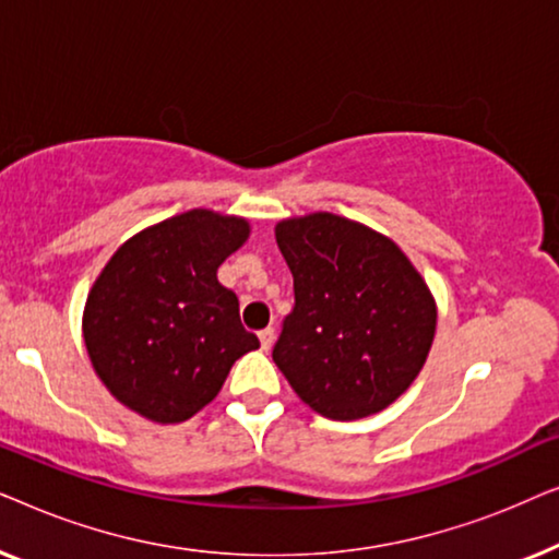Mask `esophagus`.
I'll return each mask as SVG.
<instances>
[{
	"label": "esophagus",
	"mask_w": 559,
	"mask_h": 559,
	"mask_svg": "<svg viewBox=\"0 0 559 559\" xmlns=\"http://www.w3.org/2000/svg\"><path fill=\"white\" fill-rule=\"evenodd\" d=\"M259 343H262V350H270L274 343V328H264V331H259Z\"/></svg>",
	"instance_id": "obj_1"
}]
</instances>
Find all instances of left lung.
Wrapping results in <instances>:
<instances>
[{
  "mask_svg": "<svg viewBox=\"0 0 559 559\" xmlns=\"http://www.w3.org/2000/svg\"><path fill=\"white\" fill-rule=\"evenodd\" d=\"M295 308L272 358L297 396L328 419H361L407 392L430 354L438 308L392 239L335 216L280 221Z\"/></svg>",
  "mask_w": 559,
  "mask_h": 559,
  "instance_id": "obj_1",
  "label": "left lung"
}]
</instances>
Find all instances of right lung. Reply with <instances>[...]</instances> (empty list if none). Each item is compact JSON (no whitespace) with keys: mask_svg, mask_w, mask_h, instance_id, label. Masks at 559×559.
Instances as JSON below:
<instances>
[{"mask_svg":"<svg viewBox=\"0 0 559 559\" xmlns=\"http://www.w3.org/2000/svg\"><path fill=\"white\" fill-rule=\"evenodd\" d=\"M247 218L193 209L121 243L91 287L83 341L106 389L152 423H186L259 348L216 272Z\"/></svg>","mask_w":559,"mask_h":559,"instance_id":"add662e5","label":"right lung"}]
</instances>
